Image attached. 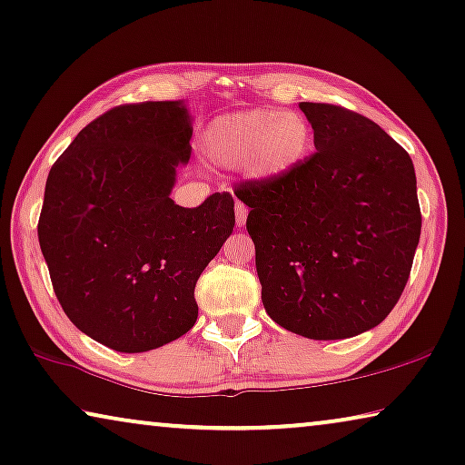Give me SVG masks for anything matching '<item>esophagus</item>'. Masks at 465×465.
<instances>
[{"label":"esophagus","mask_w":465,"mask_h":465,"mask_svg":"<svg viewBox=\"0 0 465 465\" xmlns=\"http://www.w3.org/2000/svg\"><path fill=\"white\" fill-rule=\"evenodd\" d=\"M246 217H248L246 204L244 203H235V223H238V227L246 223Z\"/></svg>","instance_id":"esophagus-1"}]
</instances>
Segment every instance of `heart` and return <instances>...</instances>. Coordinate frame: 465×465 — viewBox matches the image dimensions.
<instances>
[{"label": "heart", "mask_w": 465, "mask_h": 465, "mask_svg": "<svg viewBox=\"0 0 465 465\" xmlns=\"http://www.w3.org/2000/svg\"><path fill=\"white\" fill-rule=\"evenodd\" d=\"M200 148L214 164H240L251 179L275 183L307 161L313 129L296 110H240L214 116L203 131Z\"/></svg>", "instance_id": "obj_1"}]
</instances>
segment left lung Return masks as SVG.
<instances>
[{
    "mask_svg": "<svg viewBox=\"0 0 465 465\" xmlns=\"http://www.w3.org/2000/svg\"><path fill=\"white\" fill-rule=\"evenodd\" d=\"M315 154L282 182L235 190L251 213L261 299L275 323L341 341L386 320L410 280L421 214L413 163L365 116L301 102Z\"/></svg>",
    "mask_w": 465,
    "mask_h": 465,
    "instance_id": "1",
    "label": "left lung"
}]
</instances>
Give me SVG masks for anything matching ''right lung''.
<instances>
[{"mask_svg":"<svg viewBox=\"0 0 465 465\" xmlns=\"http://www.w3.org/2000/svg\"><path fill=\"white\" fill-rule=\"evenodd\" d=\"M183 102L124 104L79 131L45 182L37 233L54 292L77 328L145 352L193 328V288L235 225L232 193L171 200L192 154Z\"/></svg>","mask_w":465,"mask_h":465,"instance_id":"right-lung-1","label":"right lung"}]
</instances>
